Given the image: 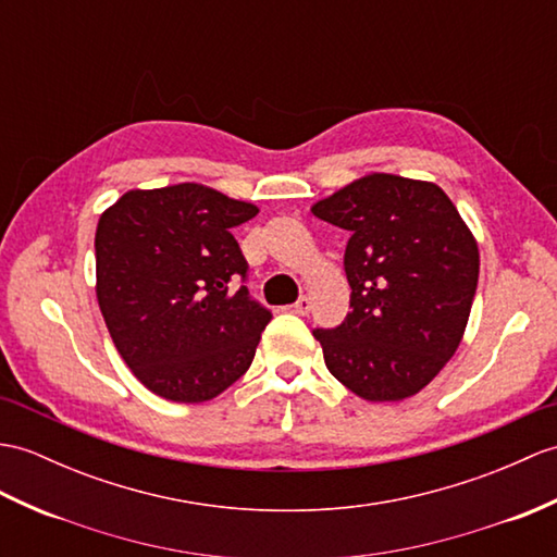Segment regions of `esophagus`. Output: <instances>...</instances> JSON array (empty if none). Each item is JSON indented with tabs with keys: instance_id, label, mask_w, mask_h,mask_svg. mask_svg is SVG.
Segmentation results:
<instances>
[{
	"instance_id": "1",
	"label": "esophagus",
	"mask_w": 557,
	"mask_h": 557,
	"mask_svg": "<svg viewBox=\"0 0 557 557\" xmlns=\"http://www.w3.org/2000/svg\"><path fill=\"white\" fill-rule=\"evenodd\" d=\"M292 308H294V313H299V315H308V313H310V299H308V296H301V299L296 301Z\"/></svg>"
}]
</instances>
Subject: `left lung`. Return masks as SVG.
Returning <instances> with one entry per match:
<instances>
[{
    "label": "left lung",
    "instance_id": "left-lung-1",
    "mask_svg": "<svg viewBox=\"0 0 557 557\" xmlns=\"http://www.w3.org/2000/svg\"><path fill=\"white\" fill-rule=\"evenodd\" d=\"M348 230L344 273L351 310L337 330H315L327 370L366 400L422 392L454 358L480 280V247L426 180L370 173L310 206Z\"/></svg>",
    "mask_w": 557,
    "mask_h": 557
}]
</instances>
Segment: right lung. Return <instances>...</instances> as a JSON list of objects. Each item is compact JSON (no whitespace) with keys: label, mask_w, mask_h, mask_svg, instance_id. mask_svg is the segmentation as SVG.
<instances>
[{"label":"right lung","mask_w":557,"mask_h":557,"mask_svg":"<svg viewBox=\"0 0 557 557\" xmlns=\"http://www.w3.org/2000/svg\"><path fill=\"white\" fill-rule=\"evenodd\" d=\"M249 201L199 183L131 189L99 215L97 301L125 366L149 392L203 404L249 370L268 310L247 275L232 227Z\"/></svg>","instance_id":"add662e5"}]
</instances>
